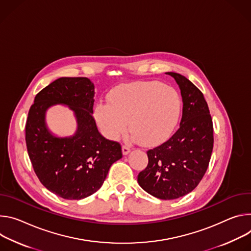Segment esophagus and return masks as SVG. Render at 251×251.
<instances>
[{
	"label": "esophagus",
	"mask_w": 251,
	"mask_h": 251,
	"mask_svg": "<svg viewBox=\"0 0 251 251\" xmlns=\"http://www.w3.org/2000/svg\"><path fill=\"white\" fill-rule=\"evenodd\" d=\"M123 154L124 155H126V154H128L129 153V151H130V148L128 147V146H123Z\"/></svg>",
	"instance_id": "esophagus-1"
}]
</instances>
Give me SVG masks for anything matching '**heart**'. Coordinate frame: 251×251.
Returning a JSON list of instances; mask_svg holds the SVG:
<instances>
[{
	"instance_id": "obj_1",
	"label": "heart",
	"mask_w": 251,
	"mask_h": 251,
	"mask_svg": "<svg viewBox=\"0 0 251 251\" xmlns=\"http://www.w3.org/2000/svg\"><path fill=\"white\" fill-rule=\"evenodd\" d=\"M108 101L95 107L101 133L117 140L127 128L133 140L154 146L168 137L182 113V99L173 87L158 80H141L121 85L108 94Z\"/></svg>"
}]
</instances>
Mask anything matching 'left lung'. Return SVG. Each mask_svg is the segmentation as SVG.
Masks as SVG:
<instances>
[{
	"label": "left lung",
	"instance_id": "obj_1",
	"mask_svg": "<svg viewBox=\"0 0 251 251\" xmlns=\"http://www.w3.org/2000/svg\"><path fill=\"white\" fill-rule=\"evenodd\" d=\"M166 74L176 79L182 98L179 128L148 151L149 163L137 182L154 198L170 201L191 192L203 177L213 149V126L202 93L185 76Z\"/></svg>",
	"mask_w": 251,
	"mask_h": 251
}]
</instances>
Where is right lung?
<instances>
[{
    "label": "right lung",
    "instance_id": "1",
    "mask_svg": "<svg viewBox=\"0 0 251 251\" xmlns=\"http://www.w3.org/2000/svg\"><path fill=\"white\" fill-rule=\"evenodd\" d=\"M95 86L88 77H60L35 98L25 124V144L40 181L65 200H82L102 185L108 170L123 157L121 145L98 130L94 114ZM69 106L77 121L70 137H57L45 123L52 105Z\"/></svg>",
    "mask_w": 251,
    "mask_h": 251
}]
</instances>
